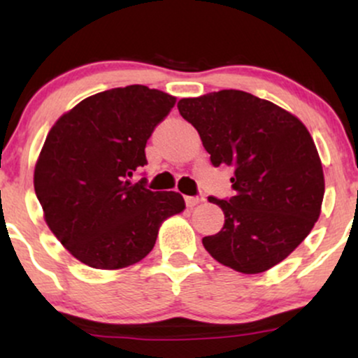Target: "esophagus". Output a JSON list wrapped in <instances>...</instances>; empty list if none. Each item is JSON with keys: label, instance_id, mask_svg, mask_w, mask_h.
<instances>
[{"label": "esophagus", "instance_id": "obj_1", "mask_svg": "<svg viewBox=\"0 0 358 358\" xmlns=\"http://www.w3.org/2000/svg\"><path fill=\"white\" fill-rule=\"evenodd\" d=\"M203 199H200V196H185V203H187V207H195V205H199L202 202Z\"/></svg>", "mask_w": 358, "mask_h": 358}]
</instances>
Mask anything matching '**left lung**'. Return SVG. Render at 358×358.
<instances>
[{"label":"left lung","instance_id":"obj_1","mask_svg":"<svg viewBox=\"0 0 358 358\" xmlns=\"http://www.w3.org/2000/svg\"><path fill=\"white\" fill-rule=\"evenodd\" d=\"M213 166L234 168V196L208 202L225 215L208 254L234 271L264 273L305 241L320 217L324 178L308 129L287 110L244 90L225 89L178 102Z\"/></svg>","mask_w":358,"mask_h":358}]
</instances>
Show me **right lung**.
Returning a JSON list of instances; mask_svg holds the SVG:
<instances>
[{"mask_svg":"<svg viewBox=\"0 0 358 358\" xmlns=\"http://www.w3.org/2000/svg\"><path fill=\"white\" fill-rule=\"evenodd\" d=\"M176 99L146 85L87 97L53 124L35 166L45 222L65 249L96 269H121L155 248L162 222L180 213L176 192H151L145 148Z\"/></svg>","mask_w":358,"mask_h":358,"instance_id":"1","label":"right lung"}]
</instances>
